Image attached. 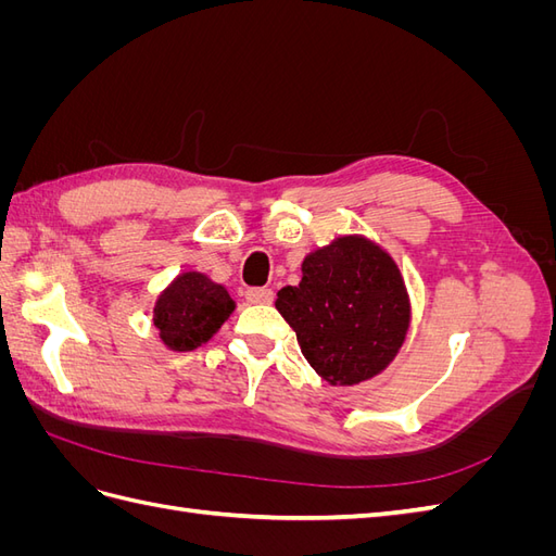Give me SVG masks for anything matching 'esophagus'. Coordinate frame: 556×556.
I'll list each match as a JSON object with an SVG mask.
<instances>
[{"instance_id":"1","label":"esophagus","mask_w":556,"mask_h":556,"mask_svg":"<svg viewBox=\"0 0 556 556\" xmlns=\"http://www.w3.org/2000/svg\"><path fill=\"white\" fill-rule=\"evenodd\" d=\"M245 301H250V304H271V301H274V290H268V288H248L245 290Z\"/></svg>"}]
</instances>
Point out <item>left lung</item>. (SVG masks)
I'll return each instance as SVG.
<instances>
[{"label": "left lung", "instance_id": "left-lung-1", "mask_svg": "<svg viewBox=\"0 0 556 556\" xmlns=\"http://www.w3.org/2000/svg\"><path fill=\"white\" fill-rule=\"evenodd\" d=\"M278 313L301 352L331 384H357L394 359L408 331V294L396 264L364 239H339L306 257Z\"/></svg>", "mask_w": 556, "mask_h": 556}]
</instances>
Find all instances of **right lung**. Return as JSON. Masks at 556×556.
Returning a JSON list of instances; mask_svg holds the SVG:
<instances>
[{
  "label": "right lung",
  "mask_w": 556,
  "mask_h": 556,
  "mask_svg": "<svg viewBox=\"0 0 556 556\" xmlns=\"http://www.w3.org/2000/svg\"><path fill=\"white\" fill-rule=\"evenodd\" d=\"M233 311L223 285L201 274H182L174 280L155 308V327L172 350L190 352L206 343Z\"/></svg>",
  "instance_id": "add662e5"
}]
</instances>
